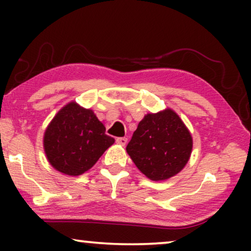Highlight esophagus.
<instances>
[{"label": "esophagus", "mask_w": 251, "mask_h": 251, "mask_svg": "<svg viewBox=\"0 0 251 251\" xmlns=\"http://www.w3.org/2000/svg\"><path fill=\"white\" fill-rule=\"evenodd\" d=\"M126 142H128V139H126V137H120V138H116V143H118L120 146H126Z\"/></svg>", "instance_id": "1"}]
</instances>
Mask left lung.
<instances>
[{"label":"left lung","instance_id":"left-lung-1","mask_svg":"<svg viewBox=\"0 0 251 251\" xmlns=\"http://www.w3.org/2000/svg\"><path fill=\"white\" fill-rule=\"evenodd\" d=\"M193 138L174 109L147 113L138 123L126 153L139 171L151 180H166L186 166Z\"/></svg>","mask_w":251,"mask_h":251}]
</instances>
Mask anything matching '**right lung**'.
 <instances>
[{
	"instance_id": "1",
	"label": "right lung",
	"mask_w": 251,
	"mask_h": 251,
	"mask_svg": "<svg viewBox=\"0 0 251 251\" xmlns=\"http://www.w3.org/2000/svg\"><path fill=\"white\" fill-rule=\"evenodd\" d=\"M105 131V126L92 109L70 101L58 111L44 131V153L57 171L80 176L114 144V138Z\"/></svg>"
}]
</instances>
